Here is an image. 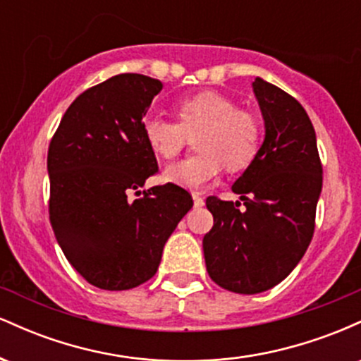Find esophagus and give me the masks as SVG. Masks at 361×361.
<instances>
[{"instance_id":"34e87169","label":"esophagus","mask_w":361,"mask_h":361,"mask_svg":"<svg viewBox=\"0 0 361 361\" xmlns=\"http://www.w3.org/2000/svg\"><path fill=\"white\" fill-rule=\"evenodd\" d=\"M192 197H193V205L195 207H202V205H204V198L200 197V193L195 192V193H192Z\"/></svg>"}]
</instances>
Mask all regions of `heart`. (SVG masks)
<instances>
[{
    "label": "heart",
    "instance_id": "1",
    "mask_svg": "<svg viewBox=\"0 0 361 361\" xmlns=\"http://www.w3.org/2000/svg\"><path fill=\"white\" fill-rule=\"evenodd\" d=\"M178 123L163 117H147L142 134L156 156L171 159L195 136L197 156L166 168L164 180L188 190H200L215 180L222 164L231 171L246 168L259 147V126L250 111L215 91H202L176 106Z\"/></svg>",
    "mask_w": 361,
    "mask_h": 361
}]
</instances>
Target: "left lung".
<instances>
[{
  "label": "left lung",
  "mask_w": 361,
  "mask_h": 361,
  "mask_svg": "<svg viewBox=\"0 0 361 361\" xmlns=\"http://www.w3.org/2000/svg\"><path fill=\"white\" fill-rule=\"evenodd\" d=\"M252 91L264 140L233 185L246 209L209 197L214 227L204 235L210 279L244 295L270 290L299 264L312 239L322 188L316 132L304 106L261 78Z\"/></svg>",
  "instance_id": "1"
}]
</instances>
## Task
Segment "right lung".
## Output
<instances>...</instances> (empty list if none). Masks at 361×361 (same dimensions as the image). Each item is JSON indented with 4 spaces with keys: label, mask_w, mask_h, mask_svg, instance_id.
<instances>
[{
    "label": "right lung",
    "mask_w": 361,
    "mask_h": 361,
    "mask_svg": "<svg viewBox=\"0 0 361 361\" xmlns=\"http://www.w3.org/2000/svg\"><path fill=\"white\" fill-rule=\"evenodd\" d=\"M161 90L159 80L134 73L86 90L49 146L54 234L74 270L98 288L128 290L152 279L168 238L193 207L192 195L173 183L127 198L157 171L142 118Z\"/></svg>",
    "instance_id": "1"
}]
</instances>
